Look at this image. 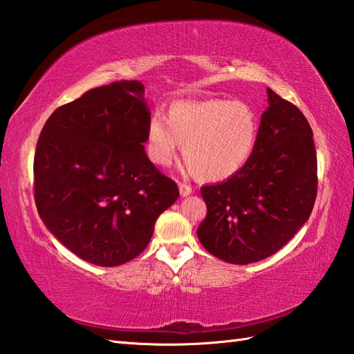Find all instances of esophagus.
<instances>
[{
	"instance_id": "obj_1",
	"label": "esophagus",
	"mask_w": 354,
	"mask_h": 354,
	"mask_svg": "<svg viewBox=\"0 0 354 354\" xmlns=\"http://www.w3.org/2000/svg\"><path fill=\"white\" fill-rule=\"evenodd\" d=\"M178 191H180V195H182V197H187V195L192 194V187L189 185H186V183H180Z\"/></svg>"
}]
</instances>
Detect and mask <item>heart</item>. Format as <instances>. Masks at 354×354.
<instances>
[{"label":"heart","instance_id":"heart-1","mask_svg":"<svg viewBox=\"0 0 354 354\" xmlns=\"http://www.w3.org/2000/svg\"><path fill=\"white\" fill-rule=\"evenodd\" d=\"M259 129V116L245 101H178L169 107L168 120L159 113L150 118L147 150L156 165L168 167L182 145L185 162L195 176L219 182L250 160Z\"/></svg>","mask_w":354,"mask_h":354}]
</instances>
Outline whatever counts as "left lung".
Wrapping results in <instances>:
<instances>
[{
    "mask_svg": "<svg viewBox=\"0 0 354 354\" xmlns=\"http://www.w3.org/2000/svg\"><path fill=\"white\" fill-rule=\"evenodd\" d=\"M268 92L253 156L223 183L201 187L207 215L198 239L224 262L247 265L292 239L317 198V151L300 109Z\"/></svg>",
    "mask_w": 354,
    "mask_h": 354,
    "instance_id": "1",
    "label": "left lung"
}]
</instances>
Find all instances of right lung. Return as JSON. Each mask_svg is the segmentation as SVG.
<instances>
[{
	"mask_svg": "<svg viewBox=\"0 0 354 354\" xmlns=\"http://www.w3.org/2000/svg\"><path fill=\"white\" fill-rule=\"evenodd\" d=\"M138 80L91 89L53 112L35 154V201L54 236L83 261L139 256L178 187L145 154L150 109Z\"/></svg>",
	"mask_w": 354,
	"mask_h": 354,
	"instance_id": "add662e5",
	"label": "right lung"
}]
</instances>
